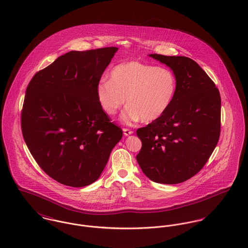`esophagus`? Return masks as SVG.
I'll use <instances>...</instances> for the list:
<instances>
[{"label":"esophagus","instance_id":"34e87169","mask_svg":"<svg viewBox=\"0 0 248 248\" xmlns=\"http://www.w3.org/2000/svg\"><path fill=\"white\" fill-rule=\"evenodd\" d=\"M123 133H124V135H125V136H130V135H132L134 132H133L132 130H130V129L124 128V129H123Z\"/></svg>","mask_w":248,"mask_h":248}]
</instances>
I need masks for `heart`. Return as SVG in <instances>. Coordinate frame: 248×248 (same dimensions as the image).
<instances>
[{
  "instance_id": "b5f03b06",
  "label": "heart",
  "mask_w": 248,
  "mask_h": 248,
  "mask_svg": "<svg viewBox=\"0 0 248 248\" xmlns=\"http://www.w3.org/2000/svg\"><path fill=\"white\" fill-rule=\"evenodd\" d=\"M177 90L172 71L139 61L115 66L109 80L102 79L96 86V97L102 110L112 116L124 106L122 115L126 123L141 119L152 122L160 118L171 106Z\"/></svg>"
}]
</instances>
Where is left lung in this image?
<instances>
[{
  "label": "left lung",
  "mask_w": 248,
  "mask_h": 248,
  "mask_svg": "<svg viewBox=\"0 0 248 248\" xmlns=\"http://www.w3.org/2000/svg\"><path fill=\"white\" fill-rule=\"evenodd\" d=\"M175 74L177 90L167 111L137 131L142 142L137 160L145 176L177 184L205 165L220 134V95L207 73L185 56L150 54Z\"/></svg>",
  "instance_id": "8db88e82"
}]
</instances>
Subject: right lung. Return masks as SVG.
I'll return each instance as SVG.
<instances>
[{
  "mask_svg": "<svg viewBox=\"0 0 248 248\" xmlns=\"http://www.w3.org/2000/svg\"><path fill=\"white\" fill-rule=\"evenodd\" d=\"M117 47L70 52L31 80L21 114L25 142L41 169L71 187L93 183L122 130L99 106L96 86Z\"/></svg>",
  "mask_w": 248,
  "mask_h": 248,
  "instance_id": "add662e5",
  "label": "right lung"
}]
</instances>
